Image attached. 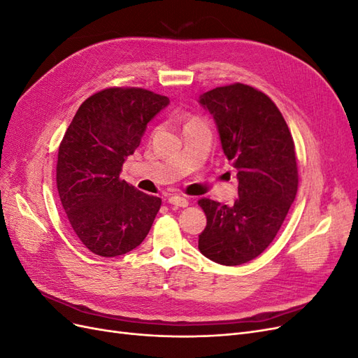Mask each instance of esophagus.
I'll return each mask as SVG.
<instances>
[{"label": "esophagus", "mask_w": 358, "mask_h": 358, "mask_svg": "<svg viewBox=\"0 0 358 358\" xmlns=\"http://www.w3.org/2000/svg\"><path fill=\"white\" fill-rule=\"evenodd\" d=\"M169 203L173 206H178V208H187V206L189 204L188 200L182 196H170Z\"/></svg>", "instance_id": "1"}]
</instances>
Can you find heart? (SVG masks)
<instances>
[{"label": "heart", "mask_w": 358, "mask_h": 358, "mask_svg": "<svg viewBox=\"0 0 358 358\" xmlns=\"http://www.w3.org/2000/svg\"><path fill=\"white\" fill-rule=\"evenodd\" d=\"M192 122H197V119H191V121L188 124H192Z\"/></svg>", "instance_id": "b5f03b06"}]
</instances>
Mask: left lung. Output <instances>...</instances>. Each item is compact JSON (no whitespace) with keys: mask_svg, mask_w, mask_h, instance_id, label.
<instances>
[{"mask_svg":"<svg viewBox=\"0 0 358 358\" xmlns=\"http://www.w3.org/2000/svg\"><path fill=\"white\" fill-rule=\"evenodd\" d=\"M199 101L213 116L224 154L239 179L233 206L199 200L208 220L199 249L215 263L239 266L273 242L296 199L294 140L276 104L252 86H220Z\"/></svg>","mask_w":358,"mask_h":358,"instance_id":"8db88e82","label":"left lung"}]
</instances>
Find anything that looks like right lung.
<instances>
[{"label":"right lung","instance_id":"right-lung-1","mask_svg":"<svg viewBox=\"0 0 358 358\" xmlns=\"http://www.w3.org/2000/svg\"><path fill=\"white\" fill-rule=\"evenodd\" d=\"M169 103L167 96L142 88H107L82 103L62 137L59 199L76 236L96 255L129 252L152 227L161 199L119 175L148 122Z\"/></svg>","mask_w":358,"mask_h":358}]
</instances>
